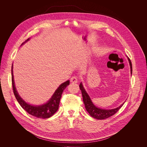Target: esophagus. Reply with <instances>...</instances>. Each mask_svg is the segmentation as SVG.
<instances>
[{"instance_id":"esophagus-1","label":"esophagus","mask_w":147,"mask_h":147,"mask_svg":"<svg viewBox=\"0 0 147 147\" xmlns=\"http://www.w3.org/2000/svg\"><path fill=\"white\" fill-rule=\"evenodd\" d=\"M70 82L73 83H76L77 82V77L76 76H73L70 78Z\"/></svg>"}]
</instances>
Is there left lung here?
Instances as JSON below:
<instances>
[{"label":"left lung","mask_w":147,"mask_h":147,"mask_svg":"<svg viewBox=\"0 0 147 147\" xmlns=\"http://www.w3.org/2000/svg\"><path fill=\"white\" fill-rule=\"evenodd\" d=\"M129 63H130V69H131V73L132 74V64H131V61L130 59L128 57ZM80 90L81 91L82 95V99H83V102L84 103L85 105V107L88 113L94 118H95L98 120H103V119H107L113 115H115L123 105V104H121V105L116 108L115 109H111V110H106V109H102L98 108L96 107L92 103L89 95L86 91V90L84 88L82 84L81 83H80V84L79 86Z\"/></svg>","instance_id":"left-lung-1"}]
</instances>
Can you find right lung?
Wrapping results in <instances>:
<instances>
[{"label":"right lung","mask_w":147,"mask_h":147,"mask_svg":"<svg viewBox=\"0 0 147 147\" xmlns=\"http://www.w3.org/2000/svg\"><path fill=\"white\" fill-rule=\"evenodd\" d=\"M11 74L13 90L16 99L20 103L21 107H22L27 113L38 118L47 119L51 117L55 113V112L58 110L59 108L60 100L62 92L66 88V87L68 85H69L70 84L69 80L61 84L59 87V88L56 90L51 99L47 103L42 105L41 106H32L26 103L19 96L18 92L16 91L13 75V66L11 67Z\"/></svg>","instance_id":"1"}]
</instances>
